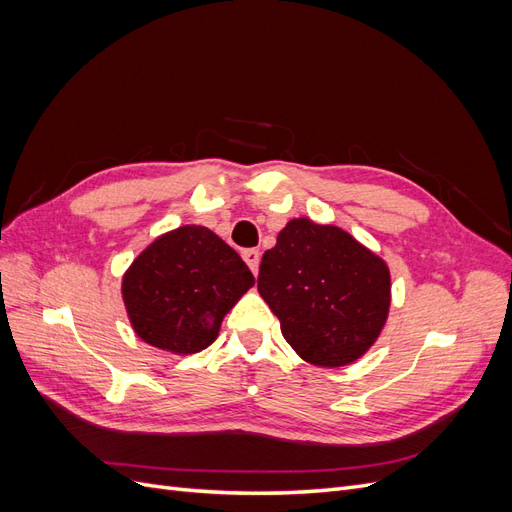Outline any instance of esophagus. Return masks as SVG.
<instances>
[{"label": "esophagus", "mask_w": 512, "mask_h": 512, "mask_svg": "<svg viewBox=\"0 0 512 512\" xmlns=\"http://www.w3.org/2000/svg\"><path fill=\"white\" fill-rule=\"evenodd\" d=\"M243 260L247 262V267L252 269V273H258V265H260V252L258 250H243Z\"/></svg>", "instance_id": "esophagus-1"}]
</instances>
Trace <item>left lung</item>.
<instances>
[{
  "label": "left lung",
  "instance_id": "8db88e82",
  "mask_svg": "<svg viewBox=\"0 0 512 512\" xmlns=\"http://www.w3.org/2000/svg\"><path fill=\"white\" fill-rule=\"evenodd\" d=\"M258 292L301 359L342 367L378 339L389 316L391 275L346 230L299 218L262 256Z\"/></svg>",
  "mask_w": 512,
  "mask_h": 512
}]
</instances>
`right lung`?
<instances>
[{
  "label": "right lung",
  "mask_w": 512,
  "mask_h": 512,
  "mask_svg": "<svg viewBox=\"0 0 512 512\" xmlns=\"http://www.w3.org/2000/svg\"><path fill=\"white\" fill-rule=\"evenodd\" d=\"M252 286V271L215 232L181 226L138 254L121 292L143 342L194 354L215 342L224 316Z\"/></svg>",
  "instance_id": "obj_1"
}]
</instances>
